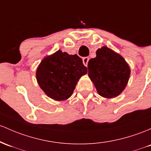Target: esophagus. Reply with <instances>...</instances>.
<instances>
[{
	"instance_id": "obj_1",
	"label": "esophagus",
	"mask_w": 151,
	"mask_h": 151,
	"mask_svg": "<svg viewBox=\"0 0 151 151\" xmlns=\"http://www.w3.org/2000/svg\"><path fill=\"white\" fill-rule=\"evenodd\" d=\"M89 58L88 57H84L83 59H82V61H83V64L84 66H86L87 67V64H88V62H89Z\"/></svg>"
}]
</instances>
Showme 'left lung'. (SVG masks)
Here are the masks:
<instances>
[{
	"instance_id": "1",
	"label": "left lung",
	"mask_w": 151,
	"mask_h": 151,
	"mask_svg": "<svg viewBox=\"0 0 151 151\" xmlns=\"http://www.w3.org/2000/svg\"><path fill=\"white\" fill-rule=\"evenodd\" d=\"M96 57L88 62V76L99 94L113 98L126 87L130 75L127 63L120 54L107 46L96 51Z\"/></svg>"
}]
</instances>
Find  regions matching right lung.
I'll return each mask as SVG.
<instances>
[{
  "label": "right lung",
  "mask_w": 151,
  "mask_h": 151,
  "mask_svg": "<svg viewBox=\"0 0 151 151\" xmlns=\"http://www.w3.org/2000/svg\"><path fill=\"white\" fill-rule=\"evenodd\" d=\"M87 73V67L77 54L69 55L59 50L41 61L36 75L46 95L62 101L72 96L79 78Z\"/></svg>",
  "instance_id": "add662e5"
}]
</instances>
